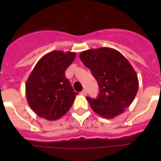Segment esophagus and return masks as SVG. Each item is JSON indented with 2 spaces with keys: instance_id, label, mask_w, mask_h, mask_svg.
<instances>
[{
  "instance_id": "esophagus-1",
  "label": "esophagus",
  "mask_w": 161,
  "mask_h": 161,
  "mask_svg": "<svg viewBox=\"0 0 161 161\" xmlns=\"http://www.w3.org/2000/svg\"><path fill=\"white\" fill-rule=\"evenodd\" d=\"M80 94H81V95H84V96H85V95L87 94V92H86V90H85V89H84V90L82 91L81 93H80Z\"/></svg>"
}]
</instances>
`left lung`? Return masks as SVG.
I'll use <instances>...</instances> for the list:
<instances>
[{"label": "left lung", "mask_w": 161, "mask_h": 161, "mask_svg": "<svg viewBox=\"0 0 161 161\" xmlns=\"http://www.w3.org/2000/svg\"><path fill=\"white\" fill-rule=\"evenodd\" d=\"M80 58L99 86L97 99L86 97L93 111L105 119H114L126 111L136 97L139 80L124 55L113 48L100 47L84 51Z\"/></svg>", "instance_id": "1"}]
</instances>
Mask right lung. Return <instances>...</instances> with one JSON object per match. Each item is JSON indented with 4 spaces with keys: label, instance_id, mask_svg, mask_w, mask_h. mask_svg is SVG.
<instances>
[{
    "label": "right lung",
    "instance_id": "obj_1",
    "mask_svg": "<svg viewBox=\"0 0 161 161\" xmlns=\"http://www.w3.org/2000/svg\"><path fill=\"white\" fill-rule=\"evenodd\" d=\"M75 52L53 51L43 55L25 84V97L38 117L55 121L66 114L78 94L65 76Z\"/></svg>",
    "mask_w": 161,
    "mask_h": 161
}]
</instances>
